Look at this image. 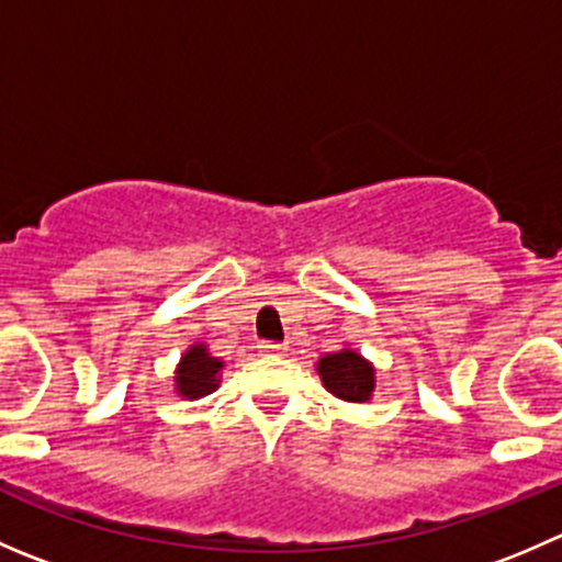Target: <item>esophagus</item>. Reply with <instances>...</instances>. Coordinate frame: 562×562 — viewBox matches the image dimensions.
I'll list each match as a JSON object with an SVG mask.
<instances>
[{
	"mask_svg": "<svg viewBox=\"0 0 562 562\" xmlns=\"http://www.w3.org/2000/svg\"><path fill=\"white\" fill-rule=\"evenodd\" d=\"M260 353L263 357H285L288 346H282V342H260Z\"/></svg>",
	"mask_w": 562,
	"mask_h": 562,
	"instance_id": "esophagus-1",
	"label": "esophagus"
}]
</instances>
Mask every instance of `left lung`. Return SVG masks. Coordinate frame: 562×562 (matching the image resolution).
Wrapping results in <instances>:
<instances>
[{"mask_svg": "<svg viewBox=\"0 0 562 562\" xmlns=\"http://www.w3.org/2000/svg\"><path fill=\"white\" fill-rule=\"evenodd\" d=\"M315 373L321 375V384L326 392L348 403H368L375 390V368L370 359H364L357 348L346 346L340 351L324 353L315 362Z\"/></svg>", "mask_w": 562, "mask_h": 562, "instance_id": "obj_1", "label": "left lung"}]
</instances>
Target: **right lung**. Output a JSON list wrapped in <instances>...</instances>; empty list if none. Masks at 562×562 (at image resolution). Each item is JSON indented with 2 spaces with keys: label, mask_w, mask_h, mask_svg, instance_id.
<instances>
[{
  "label": "right lung",
  "mask_w": 562,
  "mask_h": 562,
  "mask_svg": "<svg viewBox=\"0 0 562 562\" xmlns=\"http://www.w3.org/2000/svg\"><path fill=\"white\" fill-rule=\"evenodd\" d=\"M222 370H225V362L214 357L203 340H198L181 353V362L176 364V375H172V390L183 401H200L220 386Z\"/></svg>",
  "instance_id": "add662e5"
}]
</instances>
